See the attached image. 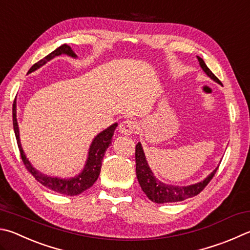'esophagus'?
Listing matches in <instances>:
<instances>
[{"instance_id": "esophagus-1", "label": "esophagus", "mask_w": 250, "mask_h": 250, "mask_svg": "<svg viewBox=\"0 0 250 250\" xmlns=\"http://www.w3.org/2000/svg\"><path fill=\"white\" fill-rule=\"evenodd\" d=\"M138 122L133 120H125L122 121L119 125V131L122 134L130 135L132 134L135 130L138 129Z\"/></svg>"}]
</instances>
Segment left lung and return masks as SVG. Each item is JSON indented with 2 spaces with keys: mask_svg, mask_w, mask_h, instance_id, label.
<instances>
[{
  "mask_svg": "<svg viewBox=\"0 0 250 250\" xmlns=\"http://www.w3.org/2000/svg\"><path fill=\"white\" fill-rule=\"evenodd\" d=\"M198 61L200 63L202 70L206 72V74L211 78L216 83L222 85L220 80L212 73L211 70L207 66L206 63L200 57H197ZM219 167L213 170L206 179H203L200 183L189 185V186H174L162 183L158 180L152 172L151 168L145 158V154L143 152L142 145L139 142L135 146V171H137V178L141 188L146 194L149 200L155 203H170V202H179L184 201L186 199L197 196L202 190L207 187L210 183L213 176Z\"/></svg>",
  "mask_w": 250,
  "mask_h": 250,
  "instance_id": "obj_1",
  "label": "left lung"
}]
</instances>
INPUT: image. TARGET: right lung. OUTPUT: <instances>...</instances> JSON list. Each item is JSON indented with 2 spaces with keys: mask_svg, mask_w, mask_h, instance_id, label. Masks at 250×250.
I'll return each mask as SVG.
<instances>
[{
  "mask_svg": "<svg viewBox=\"0 0 250 250\" xmlns=\"http://www.w3.org/2000/svg\"><path fill=\"white\" fill-rule=\"evenodd\" d=\"M61 54H66V56H70L72 58H76V54L73 52V50L71 49L70 46H67V44H62V46L57 48L54 51L49 53L47 57H44L42 60L35 63V64L30 67L28 73H31V72L39 69L40 66L46 64L48 61L51 60V59H53L54 57L61 56ZM117 125V124L111 125L110 126H108L107 129L102 131L101 133H98L96 137H95L89 146L88 156L87 160H86L84 169L82 170L81 174L67 179L58 178V177H50L38 171L35 167H33L31 163L28 161V158L26 157L24 151H22L20 140V129H18V124L16 119V99L14 101V104H13V126H14L17 145L18 148H20L21 157L25 167L27 170L35 177V179L38 180L40 184L44 186V187L51 189L58 193L65 194V196H78V194L84 192L85 190L92 187L95 181L97 180L102 168V161L106 153V149L111 143L112 135L113 132H115Z\"/></svg>",
  "mask_w": 250,
  "mask_h": 250,
  "instance_id": "add662e5",
  "label": "right lung"
}]
</instances>
